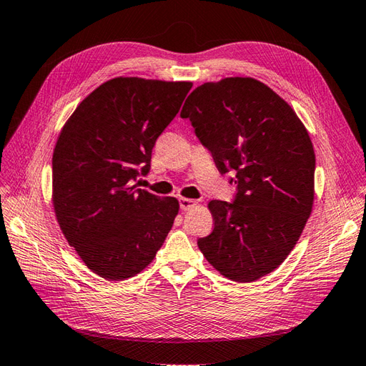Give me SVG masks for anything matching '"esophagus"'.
Instances as JSON below:
<instances>
[{
    "instance_id": "esophagus-1",
    "label": "esophagus",
    "mask_w": 366,
    "mask_h": 366,
    "mask_svg": "<svg viewBox=\"0 0 366 366\" xmlns=\"http://www.w3.org/2000/svg\"><path fill=\"white\" fill-rule=\"evenodd\" d=\"M179 203H180V207H182L183 211H187V209H191V207H194L197 204V200L184 199V197H182V199L179 200Z\"/></svg>"
}]
</instances>
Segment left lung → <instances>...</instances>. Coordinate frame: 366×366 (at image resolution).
I'll use <instances>...</instances> for the list:
<instances>
[{
  "label": "left lung",
  "mask_w": 366,
  "mask_h": 366,
  "mask_svg": "<svg viewBox=\"0 0 366 366\" xmlns=\"http://www.w3.org/2000/svg\"><path fill=\"white\" fill-rule=\"evenodd\" d=\"M220 174L234 171L232 203L212 200V232L199 239L214 268L254 282L283 263L314 203L315 154L297 114L271 87L229 76L194 89L182 109Z\"/></svg>",
  "instance_id": "obj_1"
}]
</instances>
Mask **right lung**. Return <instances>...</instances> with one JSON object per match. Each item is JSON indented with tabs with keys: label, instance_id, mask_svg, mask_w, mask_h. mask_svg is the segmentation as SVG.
<instances>
[{
	"label": "right lung",
	"instance_id": "1",
	"mask_svg": "<svg viewBox=\"0 0 366 366\" xmlns=\"http://www.w3.org/2000/svg\"><path fill=\"white\" fill-rule=\"evenodd\" d=\"M191 81L117 76L69 117L52 157V203L67 243L106 280L142 272L162 248L180 204L132 182L149 171L157 138Z\"/></svg>",
	"mask_w": 366,
	"mask_h": 366
}]
</instances>
